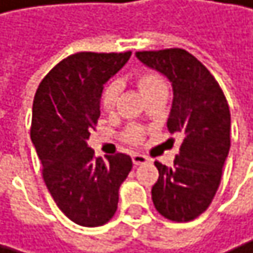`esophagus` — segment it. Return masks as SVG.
Instances as JSON below:
<instances>
[{"label": "esophagus", "mask_w": 253, "mask_h": 253, "mask_svg": "<svg viewBox=\"0 0 253 253\" xmlns=\"http://www.w3.org/2000/svg\"><path fill=\"white\" fill-rule=\"evenodd\" d=\"M148 157L142 155V154H132V163L135 164V166H140V164H145L148 163Z\"/></svg>", "instance_id": "esophagus-1"}]
</instances>
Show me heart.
<instances>
[{"instance_id": "heart-1", "label": "heart", "mask_w": 253, "mask_h": 253, "mask_svg": "<svg viewBox=\"0 0 253 253\" xmlns=\"http://www.w3.org/2000/svg\"><path fill=\"white\" fill-rule=\"evenodd\" d=\"M135 83L138 85V89L143 93V96H149L158 90L166 89L164 85V81L154 72H140L137 74L135 77ZM119 92H121V87L116 81H111L108 84H105V87L101 92V107L104 111H113L116 107L118 98H119ZM125 138L129 143H138L142 140V132L138 128H131L126 131Z\"/></svg>"}]
</instances>
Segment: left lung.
Segmentation results:
<instances>
[{
	"label": "left lung",
	"mask_w": 253,
	"mask_h": 253,
	"mask_svg": "<svg viewBox=\"0 0 253 253\" xmlns=\"http://www.w3.org/2000/svg\"><path fill=\"white\" fill-rule=\"evenodd\" d=\"M135 57L170 81L168 129L182 135L172 168L155 161L160 176L152 202L166 219L190 222L210 207L219 188L231 146L229 107L219 83L190 52L170 48L140 51Z\"/></svg>",
	"instance_id": "1"
}]
</instances>
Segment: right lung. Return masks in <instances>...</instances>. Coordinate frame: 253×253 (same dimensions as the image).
Wrapping results in <instances>:
<instances>
[{
  "label": "right lung",
  "mask_w": 253,
  "mask_h": 253,
  "mask_svg": "<svg viewBox=\"0 0 253 253\" xmlns=\"http://www.w3.org/2000/svg\"><path fill=\"white\" fill-rule=\"evenodd\" d=\"M131 52H78L61 60L42 80L33 102L31 142L48 190L68 219L101 226L118 210L119 187L132 168L126 154L95 157L87 145L101 116L104 84Z\"/></svg>",
  "instance_id": "right-lung-1"
}]
</instances>
